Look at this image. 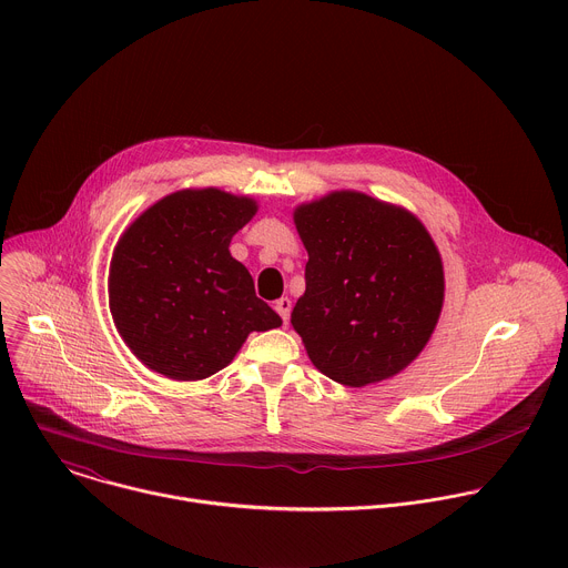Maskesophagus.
<instances>
[{
	"instance_id": "1",
	"label": "esophagus",
	"mask_w": 568,
	"mask_h": 568,
	"mask_svg": "<svg viewBox=\"0 0 568 568\" xmlns=\"http://www.w3.org/2000/svg\"><path fill=\"white\" fill-rule=\"evenodd\" d=\"M276 312L281 314V318H283V323H285V326H287V321H290V312H292V301L287 298V296H283V298H278L276 301Z\"/></svg>"
}]
</instances>
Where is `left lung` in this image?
<instances>
[{
	"instance_id": "obj_1",
	"label": "left lung",
	"mask_w": 568,
	"mask_h": 568,
	"mask_svg": "<svg viewBox=\"0 0 568 568\" xmlns=\"http://www.w3.org/2000/svg\"><path fill=\"white\" fill-rule=\"evenodd\" d=\"M307 252L292 310L310 362L344 386L397 375L427 346L445 298L440 252L407 209L333 191L294 209Z\"/></svg>"
}]
</instances>
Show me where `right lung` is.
<instances>
[{
    "instance_id": "obj_1",
    "label": "right lung",
    "mask_w": 568,
    "mask_h": 568,
    "mask_svg": "<svg viewBox=\"0 0 568 568\" xmlns=\"http://www.w3.org/2000/svg\"><path fill=\"white\" fill-rule=\"evenodd\" d=\"M256 211L247 195L184 189L121 233L108 278L110 312L125 346L150 371L178 382L211 377L250 333L283 323L229 252Z\"/></svg>"
}]
</instances>
